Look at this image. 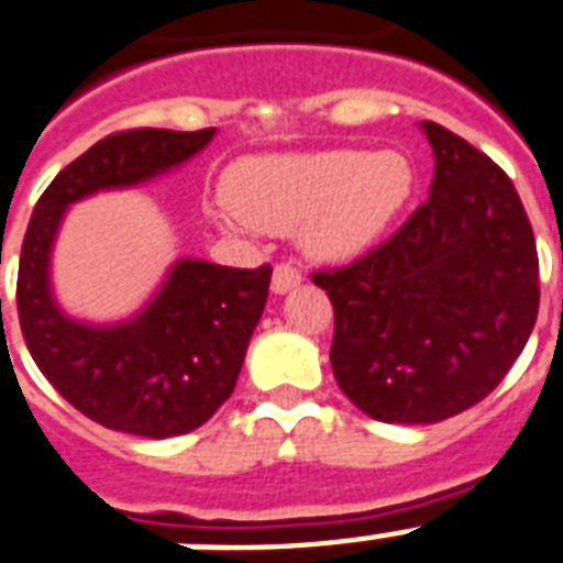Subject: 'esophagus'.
Segmentation results:
<instances>
[{"instance_id": "34e87169", "label": "esophagus", "mask_w": 563, "mask_h": 563, "mask_svg": "<svg viewBox=\"0 0 563 563\" xmlns=\"http://www.w3.org/2000/svg\"><path fill=\"white\" fill-rule=\"evenodd\" d=\"M300 268L291 266V263H277L275 275H272V291H275V295H286V291L300 286Z\"/></svg>"}]
</instances>
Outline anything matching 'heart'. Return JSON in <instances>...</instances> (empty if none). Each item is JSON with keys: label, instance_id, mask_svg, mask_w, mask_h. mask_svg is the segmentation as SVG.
<instances>
[{"label": "heart", "instance_id": "b5f03b06", "mask_svg": "<svg viewBox=\"0 0 563 563\" xmlns=\"http://www.w3.org/2000/svg\"><path fill=\"white\" fill-rule=\"evenodd\" d=\"M413 166L399 153L325 150L272 155L229 175V200L243 221L266 232L306 227V249L322 261L368 252L408 207Z\"/></svg>", "mask_w": 563, "mask_h": 563}]
</instances>
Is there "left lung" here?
<instances>
[{
	"label": "left lung",
	"mask_w": 563,
	"mask_h": 563,
	"mask_svg": "<svg viewBox=\"0 0 563 563\" xmlns=\"http://www.w3.org/2000/svg\"><path fill=\"white\" fill-rule=\"evenodd\" d=\"M430 195L388 241L311 280L334 306L336 385L379 422L430 424L490 394L539 317V252L512 180L422 121Z\"/></svg>",
	"instance_id": "obj_1"
}]
</instances>
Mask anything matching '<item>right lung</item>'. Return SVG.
<instances>
[{"mask_svg":"<svg viewBox=\"0 0 563 563\" xmlns=\"http://www.w3.org/2000/svg\"><path fill=\"white\" fill-rule=\"evenodd\" d=\"M195 133L124 130L92 144L42 192L19 257L16 309L33 363L87 419L121 433L180 437L232 397L263 314L272 266L175 263L146 309L115 325L70 320L51 291V252L67 207L101 189L135 187L212 141Z\"/></svg>","mask_w":563,"mask_h":563,"instance_id":"obj_1","label":"right lung"}]
</instances>
